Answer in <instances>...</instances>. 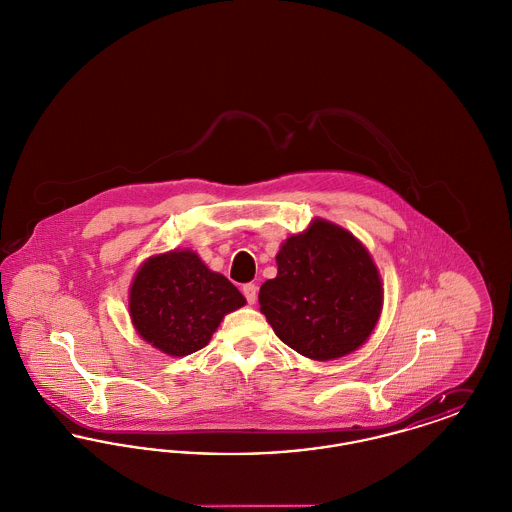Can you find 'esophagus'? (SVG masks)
Returning <instances> with one entry per match:
<instances>
[{"label":"esophagus","instance_id":"obj_1","mask_svg":"<svg viewBox=\"0 0 512 512\" xmlns=\"http://www.w3.org/2000/svg\"><path fill=\"white\" fill-rule=\"evenodd\" d=\"M242 292H244L245 299H247L249 305H253L257 301V286L255 284H245Z\"/></svg>","mask_w":512,"mask_h":512}]
</instances>
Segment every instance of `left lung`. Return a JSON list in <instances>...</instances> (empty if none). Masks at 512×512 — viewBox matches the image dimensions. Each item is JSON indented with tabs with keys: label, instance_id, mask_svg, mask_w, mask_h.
<instances>
[{
	"label": "left lung",
	"instance_id": "left-lung-1",
	"mask_svg": "<svg viewBox=\"0 0 512 512\" xmlns=\"http://www.w3.org/2000/svg\"><path fill=\"white\" fill-rule=\"evenodd\" d=\"M276 265L259 305L280 340L313 361L340 359L366 343L382 315L384 288L361 240L313 219L284 240Z\"/></svg>",
	"mask_w": 512,
	"mask_h": 512
}]
</instances>
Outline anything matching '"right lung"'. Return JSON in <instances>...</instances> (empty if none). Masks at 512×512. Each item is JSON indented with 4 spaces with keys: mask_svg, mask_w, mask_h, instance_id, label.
<instances>
[{
    "mask_svg": "<svg viewBox=\"0 0 512 512\" xmlns=\"http://www.w3.org/2000/svg\"><path fill=\"white\" fill-rule=\"evenodd\" d=\"M244 305L240 290L192 249L147 257L128 292L134 330L169 357H186L205 347L222 318Z\"/></svg>",
    "mask_w": 512,
    "mask_h": 512,
    "instance_id": "add662e5",
    "label": "right lung"
}]
</instances>
